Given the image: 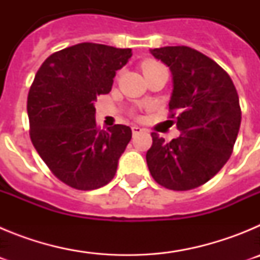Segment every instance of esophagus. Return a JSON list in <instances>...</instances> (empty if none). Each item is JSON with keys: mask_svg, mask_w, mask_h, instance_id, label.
I'll use <instances>...</instances> for the list:
<instances>
[{"mask_svg": "<svg viewBox=\"0 0 260 260\" xmlns=\"http://www.w3.org/2000/svg\"><path fill=\"white\" fill-rule=\"evenodd\" d=\"M132 130H133V134L134 135H137V134H139V133L143 132V128L139 127V126H133Z\"/></svg>", "mask_w": 260, "mask_h": 260, "instance_id": "obj_1", "label": "esophagus"}]
</instances>
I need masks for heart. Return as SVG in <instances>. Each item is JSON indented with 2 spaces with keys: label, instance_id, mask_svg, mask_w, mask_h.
Listing matches in <instances>:
<instances>
[{
  "label": "heart",
  "instance_id": "obj_1",
  "mask_svg": "<svg viewBox=\"0 0 260 260\" xmlns=\"http://www.w3.org/2000/svg\"><path fill=\"white\" fill-rule=\"evenodd\" d=\"M162 65H160L158 62L156 61H151V59H148V61H144L143 65H142V69H143V73H146V71H150V70H153V69L156 68H161Z\"/></svg>",
  "mask_w": 260,
  "mask_h": 260
}]
</instances>
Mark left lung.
Masks as SVG:
<instances>
[{
  "label": "left lung",
  "instance_id": "left-lung-1",
  "mask_svg": "<svg viewBox=\"0 0 260 260\" xmlns=\"http://www.w3.org/2000/svg\"><path fill=\"white\" fill-rule=\"evenodd\" d=\"M150 52L172 73L169 109L180 110L176 122L181 135L165 142L152 133L147 165L153 180L167 189H195L231 157L241 125L237 89L226 71L198 50L164 47Z\"/></svg>",
  "mask_w": 260,
  "mask_h": 260
}]
</instances>
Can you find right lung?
I'll list each match as a JSON object with an SVG mask.
<instances>
[{
  "label": "right lung",
  "instance_id": "1",
  "mask_svg": "<svg viewBox=\"0 0 260 260\" xmlns=\"http://www.w3.org/2000/svg\"><path fill=\"white\" fill-rule=\"evenodd\" d=\"M132 49L82 43L53 53L28 92L29 135L43 161L66 185L95 190L113 180L132 128L96 126L99 95L109 93Z\"/></svg>",
  "mask_w": 260,
  "mask_h": 260
}]
</instances>
